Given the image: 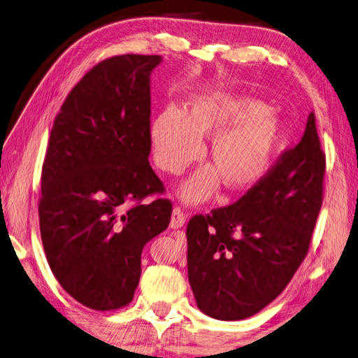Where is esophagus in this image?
<instances>
[{
  "instance_id": "obj_1",
  "label": "esophagus",
  "mask_w": 358,
  "mask_h": 358,
  "mask_svg": "<svg viewBox=\"0 0 358 358\" xmlns=\"http://www.w3.org/2000/svg\"><path fill=\"white\" fill-rule=\"evenodd\" d=\"M185 220H187V216L184 215V211H182L180 208H173V213H171V221H170V227L171 229H180V227H184V224H185Z\"/></svg>"
}]
</instances>
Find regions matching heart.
Listing matches in <instances>:
<instances>
[{"label":"heart","mask_w":358,"mask_h":358,"mask_svg":"<svg viewBox=\"0 0 358 358\" xmlns=\"http://www.w3.org/2000/svg\"><path fill=\"white\" fill-rule=\"evenodd\" d=\"M266 106L247 97L210 94L188 100L185 111L169 108L150 125L152 156L160 170L179 174L210 143L211 165L194 171L179 188L180 199L201 203L224 182L229 192H247L266 176L282 125Z\"/></svg>","instance_id":"1"}]
</instances>
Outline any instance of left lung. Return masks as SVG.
I'll return each mask as SVG.
<instances>
[{"instance_id":"left-lung-1","label":"left lung","mask_w":358,"mask_h":358,"mask_svg":"<svg viewBox=\"0 0 358 358\" xmlns=\"http://www.w3.org/2000/svg\"><path fill=\"white\" fill-rule=\"evenodd\" d=\"M324 152L310 113L295 148L238 202L188 222V281L206 315L235 322L264 309L309 250L323 202Z\"/></svg>"}]
</instances>
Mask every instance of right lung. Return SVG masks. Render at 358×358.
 Segmentation results:
<instances>
[{
  "label": "right lung",
  "mask_w": 358,
  "mask_h": 358,
  "mask_svg": "<svg viewBox=\"0 0 358 358\" xmlns=\"http://www.w3.org/2000/svg\"><path fill=\"white\" fill-rule=\"evenodd\" d=\"M160 55H117L74 86L50 131L38 206L43 247L62 287L94 310L131 303L143 247L170 224L150 166V76ZM127 201L134 206L124 208Z\"/></svg>",
  "instance_id": "right-lung-1"
}]
</instances>
